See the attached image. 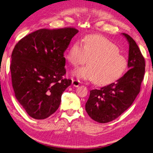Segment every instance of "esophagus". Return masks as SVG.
<instances>
[{
    "mask_svg": "<svg viewBox=\"0 0 153 153\" xmlns=\"http://www.w3.org/2000/svg\"><path fill=\"white\" fill-rule=\"evenodd\" d=\"M72 85H74V87H79V85H80V82H79V81H77V80L73 79L72 80Z\"/></svg>",
    "mask_w": 153,
    "mask_h": 153,
    "instance_id": "34e87169",
    "label": "esophagus"
}]
</instances>
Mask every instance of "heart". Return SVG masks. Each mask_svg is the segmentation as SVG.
Segmentation results:
<instances>
[{
  "instance_id": "heart-1",
  "label": "heart",
  "mask_w": 153,
  "mask_h": 153,
  "mask_svg": "<svg viewBox=\"0 0 153 153\" xmlns=\"http://www.w3.org/2000/svg\"><path fill=\"white\" fill-rule=\"evenodd\" d=\"M86 57L87 66L80 67L73 74L78 79L108 85L119 79L127 68V60L119 53L112 42L100 35H88L82 43L77 40L70 45L66 59L74 66L83 64Z\"/></svg>"
}]
</instances>
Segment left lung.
I'll return each instance as SVG.
<instances>
[{
    "label": "left lung",
    "mask_w": 153,
    "mask_h": 153,
    "mask_svg": "<svg viewBox=\"0 0 153 153\" xmlns=\"http://www.w3.org/2000/svg\"><path fill=\"white\" fill-rule=\"evenodd\" d=\"M129 44L128 71L115 83L90 91L85 110L92 119L106 123L117 119L132 104L140 91L145 74V59L136 42L122 33Z\"/></svg>",
    "instance_id": "obj_1"
}]
</instances>
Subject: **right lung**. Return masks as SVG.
<instances>
[{
	"mask_svg": "<svg viewBox=\"0 0 153 153\" xmlns=\"http://www.w3.org/2000/svg\"><path fill=\"white\" fill-rule=\"evenodd\" d=\"M74 28L38 30L19 41L11 56L10 70L15 97L27 114L44 119L59 108L72 80L63 79L64 53L78 33Z\"/></svg>",
	"mask_w": 153,
	"mask_h": 153,
	"instance_id": "obj_1",
	"label": "right lung"
}]
</instances>
